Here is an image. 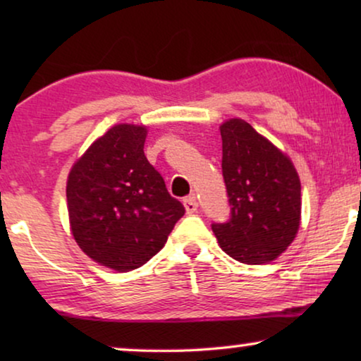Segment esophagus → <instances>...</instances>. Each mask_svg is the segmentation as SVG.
<instances>
[{
    "label": "esophagus",
    "mask_w": 361,
    "mask_h": 361,
    "mask_svg": "<svg viewBox=\"0 0 361 361\" xmlns=\"http://www.w3.org/2000/svg\"><path fill=\"white\" fill-rule=\"evenodd\" d=\"M184 207H185L187 214H195L197 207H199V204H197L195 197L190 195V197H187V199H184Z\"/></svg>",
    "instance_id": "1"
}]
</instances>
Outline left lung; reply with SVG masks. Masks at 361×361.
Returning <instances> with one entry per match:
<instances>
[{"label": "left lung", "mask_w": 361, "mask_h": 361, "mask_svg": "<svg viewBox=\"0 0 361 361\" xmlns=\"http://www.w3.org/2000/svg\"><path fill=\"white\" fill-rule=\"evenodd\" d=\"M221 171L231 219L212 225L220 248L245 264H264L288 250L300 226V180L290 157L250 123L220 125Z\"/></svg>", "instance_id": "obj_1"}]
</instances>
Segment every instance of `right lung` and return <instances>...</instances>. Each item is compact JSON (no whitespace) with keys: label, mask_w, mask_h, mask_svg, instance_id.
Returning a JSON list of instances; mask_svg holds the SVG:
<instances>
[{"label":"right lung","mask_w":361,"mask_h":361,"mask_svg":"<svg viewBox=\"0 0 361 361\" xmlns=\"http://www.w3.org/2000/svg\"><path fill=\"white\" fill-rule=\"evenodd\" d=\"M145 125L120 123L88 146L67 177L68 224L95 263L126 273L159 253L184 205L147 162Z\"/></svg>","instance_id":"obj_1"}]
</instances>
